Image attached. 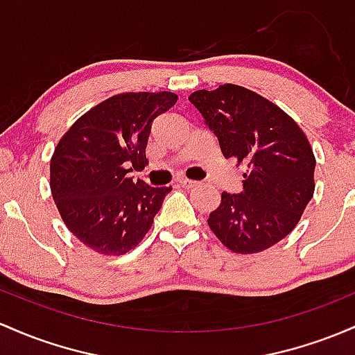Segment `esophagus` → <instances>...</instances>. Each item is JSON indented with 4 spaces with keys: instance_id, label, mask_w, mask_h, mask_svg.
Returning <instances> with one entry per match:
<instances>
[{
    "instance_id": "esophagus-1",
    "label": "esophagus",
    "mask_w": 355,
    "mask_h": 355,
    "mask_svg": "<svg viewBox=\"0 0 355 355\" xmlns=\"http://www.w3.org/2000/svg\"><path fill=\"white\" fill-rule=\"evenodd\" d=\"M197 184H198V182L190 180V178H180V180H178V185L185 187V189H192V187H196Z\"/></svg>"
}]
</instances>
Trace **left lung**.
I'll use <instances>...</instances> for the list:
<instances>
[{
  "mask_svg": "<svg viewBox=\"0 0 355 355\" xmlns=\"http://www.w3.org/2000/svg\"><path fill=\"white\" fill-rule=\"evenodd\" d=\"M189 101L217 136L224 157L248 165L243 190L222 192L209 227L239 254L275 246L293 231L313 197L315 157L309 139L278 106L241 85L202 89Z\"/></svg>",
  "mask_w": 355,
  "mask_h": 355,
  "instance_id": "8db88e82",
  "label": "left lung"
}]
</instances>
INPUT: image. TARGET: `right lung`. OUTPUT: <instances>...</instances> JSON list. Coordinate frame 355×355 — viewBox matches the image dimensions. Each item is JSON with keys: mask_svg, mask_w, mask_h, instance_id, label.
<instances>
[{"mask_svg": "<svg viewBox=\"0 0 355 355\" xmlns=\"http://www.w3.org/2000/svg\"><path fill=\"white\" fill-rule=\"evenodd\" d=\"M173 92H126L97 104L72 124L50 162V189L69 231L106 256L135 249L171 187H150L145 168L153 119L177 103Z\"/></svg>", "mask_w": 355, "mask_h": 355, "instance_id": "right-lung-1", "label": "right lung"}]
</instances>
